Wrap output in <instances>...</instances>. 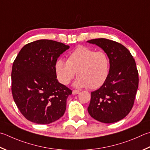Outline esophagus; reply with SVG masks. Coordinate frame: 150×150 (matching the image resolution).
I'll use <instances>...</instances> for the list:
<instances>
[{"label": "esophagus", "instance_id": "1", "mask_svg": "<svg viewBox=\"0 0 150 150\" xmlns=\"http://www.w3.org/2000/svg\"><path fill=\"white\" fill-rule=\"evenodd\" d=\"M79 92H80L79 91H76V90H73V91H72V94L75 95V94H79Z\"/></svg>", "mask_w": 150, "mask_h": 150}]
</instances>
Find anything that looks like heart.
<instances>
[{"label":"heart","mask_w":150,"mask_h":150,"mask_svg":"<svg viewBox=\"0 0 150 150\" xmlns=\"http://www.w3.org/2000/svg\"><path fill=\"white\" fill-rule=\"evenodd\" d=\"M110 62L102 51L95 52L81 46L69 54L67 60L58 59L55 64L57 79L62 84H68L77 72L78 77L73 85L78 88L96 89L105 82L110 73Z\"/></svg>","instance_id":"obj_1"}]
</instances>
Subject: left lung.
Instances as JSON below:
<instances>
[{"label": "left lung", "mask_w": 150, "mask_h": 150, "mask_svg": "<svg viewBox=\"0 0 150 150\" xmlns=\"http://www.w3.org/2000/svg\"><path fill=\"white\" fill-rule=\"evenodd\" d=\"M101 48L110 62L105 82L91 92L88 111L92 118L112 123L125 118L132 108L138 87V72L134 59L120 43L106 39L87 41Z\"/></svg>", "instance_id": "left-lung-1"}]
</instances>
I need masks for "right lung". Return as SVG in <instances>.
<instances>
[{
	"label": "right lung",
	"instance_id": "obj_1",
	"mask_svg": "<svg viewBox=\"0 0 150 150\" xmlns=\"http://www.w3.org/2000/svg\"><path fill=\"white\" fill-rule=\"evenodd\" d=\"M68 45L42 39L25 45L13 63L12 92L21 114L33 122L50 124L64 115L72 91L57 80L55 64Z\"/></svg>",
	"mask_w": 150,
	"mask_h": 150
}]
</instances>
